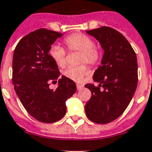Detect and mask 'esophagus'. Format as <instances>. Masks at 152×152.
Instances as JSON below:
<instances>
[{"label":"esophagus","mask_w":152,"mask_h":152,"mask_svg":"<svg viewBox=\"0 0 152 152\" xmlns=\"http://www.w3.org/2000/svg\"><path fill=\"white\" fill-rule=\"evenodd\" d=\"M84 87L83 85H80V84H77V90H81Z\"/></svg>","instance_id":"1"}]
</instances>
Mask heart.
Instances as JSON below:
<instances>
[{
  "label": "heart",
  "mask_w": 152,
  "mask_h": 152,
  "mask_svg": "<svg viewBox=\"0 0 152 152\" xmlns=\"http://www.w3.org/2000/svg\"><path fill=\"white\" fill-rule=\"evenodd\" d=\"M66 49L69 51L80 53L78 63H87L89 66H95L101 59V51L94 46V42L89 36L82 33H74L66 36L63 39ZM48 54L58 66L65 67L66 65V51L64 48L58 45L51 46ZM88 73V67L82 65L70 66L63 72V75L69 79L75 82H82L84 76Z\"/></svg>",
  "instance_id": "obj_1"
}]
</instances>
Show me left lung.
<instances>
[{
  "mask_svg": "<svg viewBox=\"0 0 152 152\" xmlns=\"http://www.w3.org/2000/svg\"><path fill=\"white\" fill-rule=\"evenodd\" d=\"M86 33L99 41L104 55L93 76L98 85L85 86L92 94L85 106L86 114L94 123L108 124L125 111L135 94L138 82L136 55L126 38L110 27Z\"/></svg>",
  "mask_w": 152,
  "mask_h": 152,
  "instance_id": "obj_1",
  "label": "left lung"
}]
</instances>
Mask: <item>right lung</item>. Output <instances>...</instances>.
I'll return each instance as SVG.
<instances>
[{
    "label": "right lung",
    "mask_w": 152,
    "mask_h": 152,
    "mask_svg": "<svg viewBox=\"0 0 152 152\" xmlns=\"http://www.w3.org/2000/svg\"><path fill=\"white\" fill-rule=\"evenodd\" d=\"M62 33L39 28L21 39L14 50L12 84L19 99L32 117L43 123H54L65 116L66 102L76 92V84L60 75L48 54ZM59 80L55 91L50 83Z\"/></svg>",
    "instance_id": "right-lung-1"
}]
</instances>
